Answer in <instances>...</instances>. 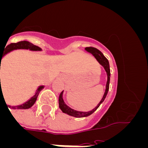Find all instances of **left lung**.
<instances>
[{
  "instance_id": "left-lung-1",
  "label": "left lung",
  "mask_w": 148,
  "mask_h": 148,
  "mask_svg": "<svg viewBox=\"0 0 148 148\" xmlns=\"http://www.w3.org/2000/svg\"><path fill=\"white\" fill-rule=\"evenodd\" d=\"M85 50L88 53H91L92 56L95 58V59L99 61V63L104 68L106 73H107V75H108V81H107V84H106V89L105 92H104V95H103L102 99L100 101V102L99 103L96 107L94 108L92 110L88 111V112H82V111H77L75 110L70 108L69 106L66 105L65 104V102L64 101V99H63V92H61L59 95V99H58V104H59V108L61 110L63 113H66V114L69 115V116H73V117H76V118H82V117H87L89 116L90 115H91L92 113H93L96 110L99 108V107L100 106V104L103 102L105 99L106 96H107V94L108 92V90H109V84H110V65H109V61L107 58H105V56L103 55V53L99 51V49H96L95 47H86Z\"/></svg>"
}]
</instances>
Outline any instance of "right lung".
<instances>
[{"label": "right lung", "mask_w": 148, "mask_h": 148, "mask_svg": "<svg viewBox=\"0 0 148 148\" xmlns=\"http://www.w3.org/2000/svg\"><path fill=\"white\" fill-rule=\"evenodd\" d=\"M5 49L3 51V53H1L0 52V64H1V59L5 55H6L7 53H10L11 51L15 50V49H29V50L32 51H41V49L37 46L34 45L32 43L29 42V41H27V40H22V41H19L18 43H12V44H10L7 46H5ZM0 70H1V64H0ZM0 82H1V78H0ZM44 86H39L38 90H36L35 95L32 96V97L30 98L27 101H26L25 103L21 104V105L18 106H10L9 105V108H12V109H29L35 104V102L37 100L38 95L39 92H40V90L44 89ZM2 92V90H0V94ZM8 106V105H6Z\"/></svg>", "instance_id": "add662e5"}]
</instances>
